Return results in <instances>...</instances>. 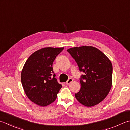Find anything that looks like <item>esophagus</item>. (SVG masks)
Returning <instances> with one entry per match:
<instances>
[{
	"label": "esophagus",
	"mask_w": 130,
	"mask_h": 130,
	"mask_svg": "<svg viewBox=\"0 0 130 130\" xmlns=\"http://www.w3.org/2000/svg\"><path fill=\"white\" fill-rule=\"evenodd\" d=\"M73 79L69 78V79L67 81V82H66V84H67V85H69V84H70V83H72V82H73Z\"/></svg>",
	"instance_id": "esophagus-1"
}]
</instances>
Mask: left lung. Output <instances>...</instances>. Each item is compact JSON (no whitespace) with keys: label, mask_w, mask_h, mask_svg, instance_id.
<instances>
[{"label":"left lung","mask_w":130,"mask_h":130,"mask_svg":"<svg viewBox=\"0 0 130 130\" xmlns=\"http://www.w3.org/2000/svg\"><path fill=\"white\" fill-rule=\"evenodd\" d=\"M67 51L75 59L80 71L85 74L81 77L80 90L75 94L76 99L87 107L97 105L107 96L112 86L110 60L100 50L92 46L75 47Z\"/></svg>","instance_id":"left-lung-1"}]
</instances>
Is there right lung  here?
I'll list each match as a JSON object with an SVG mask.
<instances>
[{
	"mask_svg": "<svg viewBox=\"0 0 130 130\" xmlns=\"http://www.w3.org/2000/svg\"><path fill=\"white\" fill-rule=\"evenodd\" d=\"M61 48L45 47L30 56L21 73L23 88L27 97L37 105L45 106L55 101L62 87L53 73L52 63L63 50Z\"/></svg>",
	"mask_w": 130,
	"mask_h": 130,
	"instance_id": "right-lung-1",
	"label": "right lung"
}]
</instances>
